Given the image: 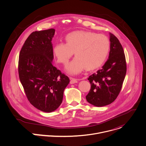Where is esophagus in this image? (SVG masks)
<instances>
[{
	"label": "esophagus",
	"instance_id": "esophagus-1",
	"mask_svg": "<svg viewBox=\"0 0 146 146\" xmlns=\"http://www.w3.org/2000/svg\"><path fill=\"white\" fill-rule=\"evenodd\" d=\"M70 83L71 84H74V83H77V82H78V80L76 79V78H72V77H70Z\"/></svg>",
	"mask_w": 146,
	"mask_h": 146
}]
</instances>
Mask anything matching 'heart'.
<instances>
[{"label":"heart","instance_id":"obj_1","mask_svg":"<svg viewBox=\"0 0 146 146\" xmlns=\"http://www.w3.org/2000/svg\"><path fill=\"white\" fill-rule=\"evenodd\" d=\"M66 43H57L53 51L57 62L66 65L74 52L76 57L66 67L67 72L78 74L86 68L100 67L106 60L110 47L107 36L92 32L75 31L66 36Z\"/></svg>","mask_w":146,"mask_h":146}]
</instances>
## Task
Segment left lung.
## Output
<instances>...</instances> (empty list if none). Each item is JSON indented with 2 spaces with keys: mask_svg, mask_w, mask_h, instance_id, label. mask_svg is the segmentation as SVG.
<instances>
[{
  "mask_svg": "<svg viewBox=\"0 0 146 146\" xmlns=\"http://www.w3.org/2000/svg\"><path fill=\"white\" fill-rule=\"evenodd\" d=\"M110 41L109 59L101 69L88 78L91 89L86 99L97 107L108 105L115 100L127 73L125 56L119 41L110 33Z\"/></svg>",
  "mask_w": 146,
  "mask_h": 146,
  "instance_id": "1",
  "label": "left lung"
}]
</instances>
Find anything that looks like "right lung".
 Returning a JSON list of instances; mask_svg holds the SVG:
<instances>
[{
	"mask_svg": "<svg viewBox=\"0 0 146 146\" xmlns=\"http://www.w3.org/2000/svg\"><path fill=\"white\" fill-rule=\"evenodd\" d=\"M54 29L32 32L20 51L18 73L26 96L36 109L47 113L56 110L70 80L53 66L51 41Z\"/></svg>",
	"mask_w": 146,
	"mask_h": 146,
	"instance_id": "1",
	"label": "right lung"
}]
</instances>
